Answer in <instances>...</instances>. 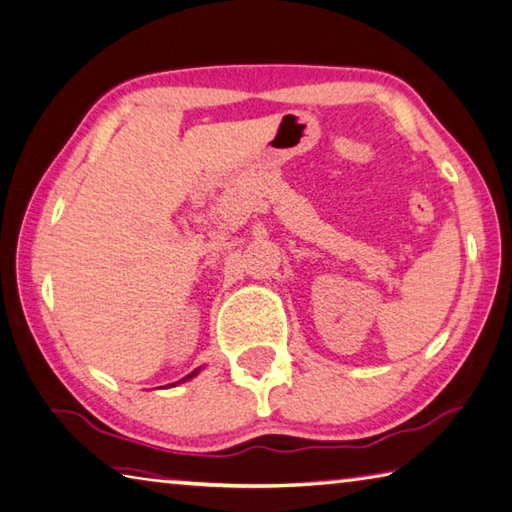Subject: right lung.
Masks as SVG:
<instances>
[{
    "label": "right lung",
    "mask_w": 512,
    "mask_h": 512,
    "mask_svg": "<svg viewBox=\"0 0 512 512\" xmlns=\"http://www.w3.org/2000/svg\"><path fill=\"white\" fill-rule=\"evenodd\" d=\"M192 376H197V371H192V374H190V376H185L183 380H188V378H192Z\"/></svg>",
    "instance_id": "1"
}]
</instances>
